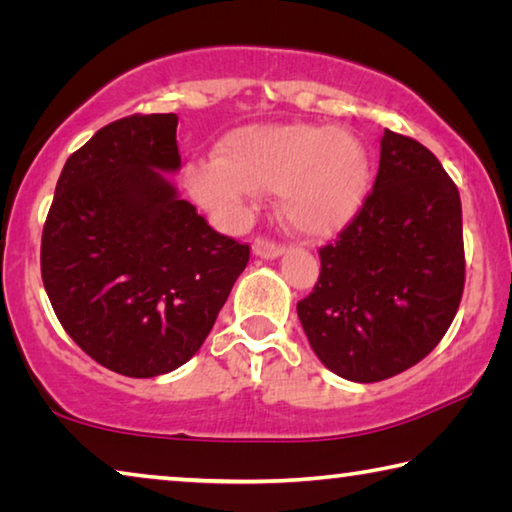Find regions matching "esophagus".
<instances>
[{"label":"esophagus","instance_id":"34e87169","mask_svg":"<svg viewBox=\"0 0 512 512\" xmlns=\"http://www.w3.org/2000/svg\"><path fill=\"white\" fill-rule=\"evenodd\" d=\"M284 253L282 246L273 244V241H266V239H257L253 244V255L255 257H262V259H277Z\"/></svg>","mask_w":512,"mask_h":512}]
</instances>
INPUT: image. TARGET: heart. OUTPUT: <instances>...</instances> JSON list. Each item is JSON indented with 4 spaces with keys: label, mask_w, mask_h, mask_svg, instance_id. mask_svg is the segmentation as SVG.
Masks as SVG:
<instances>
[{
    "label": "heart",
    "mask_w": 512,
    "mask_h": 512,
    "mask_svg": "<svg viewBox=\"0 0 512 512\" xmlns=\"http://www.w3.org/2000/svg\"><path fill=\"white\" fill-rule=\"evenodd\" d=\"M185 183L194 201L223 223L244 216L253 192H275L277 214L289 230L320 239L359 214L370 158L348 126L250 124L223 137L216 162L192 164Z\"/></svg>",
    "instance_id": "obj_1"
}]
</instances>
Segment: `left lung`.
Masks as SVG:
<instances>
[{
  "mask_svg": "<svg viewBox=\"0 0 512 512\" xmlns=\"http://www.w3.org/2000/svg\"><path fill=\"white\" fill-rule=\"evenodd\" d=\"M465 284L461 196L427 146L384 131L372 194L320 248V277L298 302L327 370L370 384L415 366L452 325Z\"/></svg>",
  "mask_w": 512,
  "mask_h": 512,
  "instance_id": "obj_1",
  "label": "left lung"
}]
</instances>
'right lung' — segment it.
<instances>
[{"mask_svg":"<svg viewBox=\"0 0 512 512\" xmlns=\"http://www.w3.org/2000/svg\"><path fill=\"white\" fill-rule=\"evenodd\" d=\"M178 117L133 115L69 155L42 230V282L60 325L126 377H158L201 350L246 244L180 198Z\"/></svg>","mask_w":512,"mask_h":512,"instance_id":"add662e5","label":"right lung"}]
</instances>
